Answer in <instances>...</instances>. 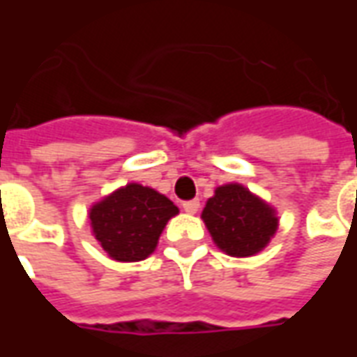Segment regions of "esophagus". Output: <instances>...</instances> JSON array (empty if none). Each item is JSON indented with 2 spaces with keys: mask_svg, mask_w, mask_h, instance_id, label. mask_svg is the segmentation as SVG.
Masks as SVG:
<instances>
[{
  "mask_svg": "<svg viewBox=\"0 0 357 357\" xmlns=\"http://www.w3.org/2000/svg\"><path fill=\"white\" fill-rule=\"evenodd\" d=\"M201 208V202L199 199H193V201H185L183 202V210H185L187 214H197Z\"/></svg>",
  "mask_w": 357,
  "mask_h": 357,
  "instance_id": "esophagus-1",
  "label": "esophagus"
}]
</instances>
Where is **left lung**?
I'll return each instance as SVG.
<instances>
[{
  "label": "left lung",
  "mask_w": 357,
  "mask_h": 357,
  "mask_svg": "<svg viewBox=\"0 0 357 357\" xmlns=\"http://www.w3.org/2000/svg\"><path fill=\"white\" fill-rule=\"evenodd\" d=\"M202 220L214 243L229 256L260 252L277 229L273 208L239 183L218 187Z\"/></svg>",
  "instance_id": "8db88e82"
}]
</instances>
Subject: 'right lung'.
<instances>
[{
    "mask_svg": "<svg viewBox=\"0 0 357 357\" xmlns=\"http://www.w3.org/2000/svg\"><path fill=\"white\" fill-rule=\"evenodd\" d=\"M178 214V206L139 183L118 189L97 202L91 212V227L102 250L118 262H139L153 255L164 225Z\"/></svg>",
    "mask_w": 357,
    "mask_h": 357,
    "instance_id": "1",
    "label": "right lung"
}]
</instances>
